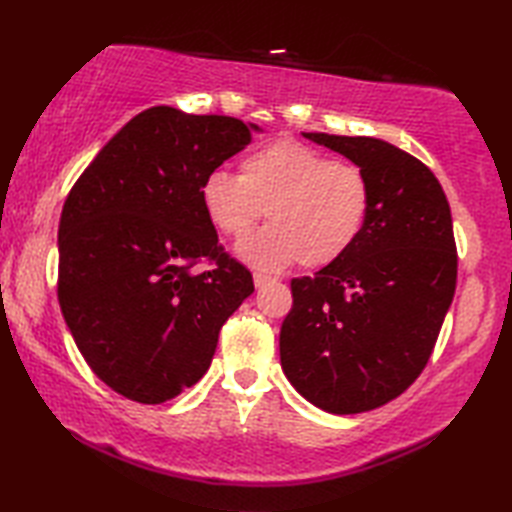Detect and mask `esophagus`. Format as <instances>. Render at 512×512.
<instances>
[{
  "label": "esophagus",
  "instance_id": "34e87169",
  "mask_svg": "<svg viewBox=\"0 0 512 512\" xmlns=\"http://www.w3.org/2000/svg\"><path fill=\"white\" fill-rule=\"evenodd\" d=\"M253 281H255V286H257V288H262V286L270 284V281H275V279H273V277H268V275H264V273H255V275H253Z\"/></svg>",
  "mask_w": 512,
  "mask_h": 512
}]
</instances>
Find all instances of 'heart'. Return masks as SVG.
<instances>
[{
	"instance_id": "1",
	"label": "heart",
	"mask_w": 512,
	"mask_h": 512,
	"mask_svg": "<svg viewBox=\"0 0 512 512\" xmlns=\"http://www.w3.org/2000/svg\"><path fill=\"white\" fill-rule=\"evenodd\" d=\"M200 200L226 237H242L264 217L262 231L237 246L244 262L279 270L297 262L325 268L350 253L367 222L372 187L361 167L332 160L295 140H277L248 154L239 176L213 171Z\"/></svg>"
}]
</instances>
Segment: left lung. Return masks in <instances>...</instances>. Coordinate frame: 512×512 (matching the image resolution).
<instances>
[{
  "mask_svg": "<svg viewBox=\"0 0 512 512\" xmlns=\"http://www.w3.org/2000/svg\"><path fill=\"white\" fill-rule=\"evenodd\" d=\"M303 136L350 158L372 187L350 253L292 279L279 334L292 387L345 416L398 398L422 374L453 301L458 253L447 195L418 158L378 138Z\"/></svg>",
  "mask_w": 512,
  "mask_h": 512,
  "instance_id": "obj_1",
  "label": "left lung"
}]
</instances>
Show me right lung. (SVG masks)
<instances>
[{
    "instance_id": "1",
    "label": "right lung",
    "mask_w": 512,
    "mask_h": 512,
    "mask_svg": "<svg viewBox=\"0 0 512 512\" xmlns=\"http://www.w3.org/2000/svg\"><path fill=\"white\" fill-rule=\"evenodd\" d=\"M257 129L149 107L74 182L59 222V306L85 363L116 394L158 405L198 383L222 325L253 295L200 187ZM200 261L214 266L198 274Z\"/></svg>"
}]
</instances>
